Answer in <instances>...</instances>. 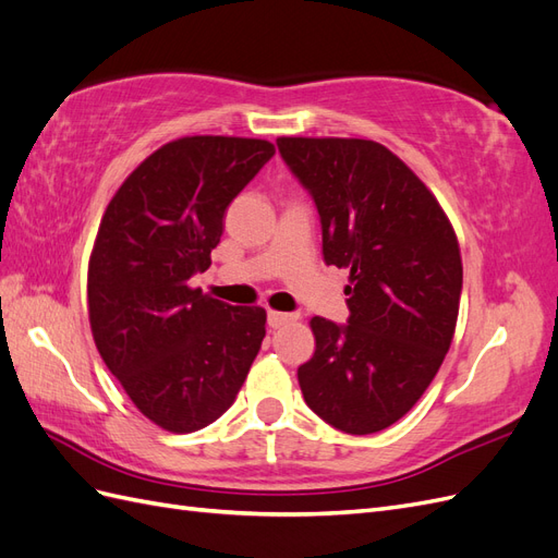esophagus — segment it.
I'll return each instance as SVG.
<instances>
[{
  "label": "esophagus",
  "mask_w": 558,
  "mask_h": 558,
  "mask_svg": "<svg viewBox=\"0 0 558 558\" xmlns=\"http://www.w3.org/2000/svg\"><path fill=\"white\" fill-rule=\"evenodd\" d=\"M298 316H293V314H283V312H275V310H269L267 312V324H269V328H281V326H286V324H291V320H295Z\"/></svg>",
  "instance_id": "obj_1"
}]
</instances>
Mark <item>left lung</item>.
I'll return each mask as SVG.
<instances>
[{
    "mask_svg": "<svg viewBox=\"0 0 558 558\" xmlns=\"http://www.w3.org/2000/svg\"><path fill=\"white\" fill-rule=\"evenodd\" d=\"M316 202L324 258L347 267L349 324L310 320L298 367L310 408L351 435L384 430L424 396L451 347L463 263L445 209L408 165L369 140L279 137Z\"/></svg>",
    "mask_w": 558,
    "mask_h": 558,
    "instance_id": "left-lung-1",
    "label": "left lung"
}]
</instances>
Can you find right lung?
<instances>
[{
	"label": "right lung",
	"instance_id": "obj_1",
	"mask_svg": "<svg viewBox=\"0 0 558 558\" xmlns=\"http://www.w3.org/2000/svg\"><path fill=\"white\" fill-rule=\"evenodd\" d=\"M272 156L267 140H174L121 183L99 223L88 263L93 340L162 430L209 426L258 356L265 310L232 307L189 281L209 269L226 209Z\"/></svg>",
	"mask_w": 558,
	"mask_h": 558
}]
</instances>
